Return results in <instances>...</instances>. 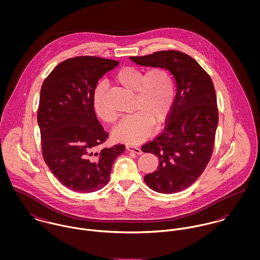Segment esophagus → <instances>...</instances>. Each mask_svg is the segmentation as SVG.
<instances>
[{"label":"esophagus","instance_id":"34e87169","mask_svg":"<svg viewBox=\"0 0 260 260\" xmlns=\"http://www.w3.org/2000/svg\"><path fill=\"white\" fill-rule=\"evenodd\" d=\"M126 148L128 151L130 152H133V153H136V154H142V151L141 149L136 147V146H132V145H127Z\"/></svg>","mask_w":260,"mask_h":260}]
</instances>
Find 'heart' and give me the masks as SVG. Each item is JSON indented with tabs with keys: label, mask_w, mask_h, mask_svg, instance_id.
Instances as JSON below:
<instances>
[{
	"label": "heart",
	"mask_w": 260,
	"mask_h": 260,
	"mask_svg": "<svg viewBox=\"0 0 260 260\" xmlns=\"http://www.w3.org/2000/svg\"><path fill=\"white\" fill-rule=\"evenodd\" d=\"M114 80L123 88L135 91V113L123 119L115 130L114 137L122 142L140 143L148 137L153 123L161 124L172 109L175 98L172 75L159 66L150 68L145 73L136 67H125L115 74ZM93 104L101 120L108 124L117 121L118 115L107 103L103 85L96 87Z\"/></svg>",
	"instance_id": "1"
}]
</instances>
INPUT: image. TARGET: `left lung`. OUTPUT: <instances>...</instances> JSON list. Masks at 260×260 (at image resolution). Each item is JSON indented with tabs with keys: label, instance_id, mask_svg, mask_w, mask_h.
Wrapping results in <instances>:
<instances>
[{
	"label": "left lung",
	"instance_id": "1",
	"mask_svg": "<svg viewBox=\"0 0 260 260\" xmlns=\"http://www.w3.org/2000/svg\"><path fill=\"white\" fill-rule=\"evenodd\" d=\"M139 65L164 67L176 80L177 93L163 131L142 145L159 159L156 171L144 181L152 190L172 194L192 185L206 168L218 124L217 98L208 73L178 50L130 57Z\"/></svg>",
	"mask_w": 260,
	"mask_h": 260
}]
</instances>
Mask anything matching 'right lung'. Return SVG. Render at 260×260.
I'll use <instances>...</instances> for the list:
<instances>
[{"label": "right lung", "instance_id": "1", "mask_svg": "<svg viewBox=\"0 0 260 260\" xmlns=\"http://www.w3.org/2000/svg\"><path fill=\"white\" fill-rule=\"evenodd\" d=\"M118 64L94 56L70 58L53 69L41 88L37 120L43 158L53 175L76 192L102 189L115 159L125 151L123 144L97 151L109 134L93 104L99 79Z\"/></svg>", "mask_w": 260, "mask_h": 260}]
</instances>
